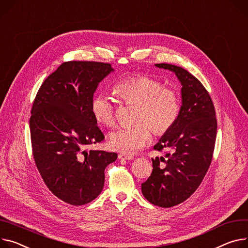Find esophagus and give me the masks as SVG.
Listing matches in <instances>:
<instances>
[{"instance_id":"34e87169","label":"esophagus","mask_w":248,"mask_h":248,"mask_svg":"<svg viewBox=\"0 0 248 248\" xmlns=\"http://www.w3.org/2000/svg\"><path fill=\"white\" fill-rule=\"evenodd\" d=\"M118 158L120 160H133V159H134V156H133V155H127V154H119Z\"/></svg>"}]
</instances>
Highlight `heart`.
I'll use <instances>...</instances> for the list:
<instances>
[{"mask_svg": "<svg viewBox=\"0 0 248 248\" xmlns=\"http://www.w3.org/2000/svg\"><path fill=\"white\" fill-rule=\"evenodd\" d=\"M117 96L126 104H137L134 122L137 124L114 130L109 135L112 149L134 154L151 141V129L163 135L177 122L181 103L178 94L146 75H135L118 80L113 86ZM91 113L98 123L111 127L116 122V108L108 95L98 93L91 100Z\"/></svg>", "mask_w": 248, "mask_h": 248, "instance_id": "obj_1", "label": "heart"}]
</instances>
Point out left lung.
Returning <instances> with one entry per match:
<instances>
[{
  "label": "left lung",
  "instance_id": "obj_1",
  "mask_svg": "<svg viewBox=\"0 0 248 248\" xmlns=\"http://www.w3.org/2000/svg\"><path fill=\"white\" fill-rule=\"evenodd\" d=\"M156 66L176 74L182 84V106L175 125L154 146L160 152L169 150L166 159H152L153 170L141 188L151 203L170 207L187 200L203 180L213 159L217 123L213 100L198 78L174 64Z\"/></svg>",
  "mask_w": 248,
  "mask_h": 248
}]
</instances>
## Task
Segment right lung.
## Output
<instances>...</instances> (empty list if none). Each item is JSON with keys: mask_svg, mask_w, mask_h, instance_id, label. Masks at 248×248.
I'll use <instances>...</instances> for the list:
<instances>
[{"mask_svg": "<svg viewBox=\"0 0 248 248\" xmlns=\"http://www.w3.org/2000/svg\"><path fill=\"white\" fill-rule=\"evenodd\" d=\"M112 71L110 63L63 62L44 81L31 107L36 168L50 192L72 205L99 196L105 168L117 159L116 153L85 150L104 139L90 105L99 82Z\"/></svg>", "mask_w": 248, "mask_h": 248, "instance_id": "right-lung-1", "label": "right lung"}]
</instances>
